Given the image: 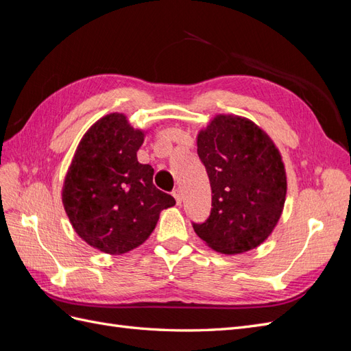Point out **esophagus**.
Returning a JSON list of instances; mask_svg holds the SVG:
<instances>
[{
	"label": "esophagus",
	"mask_w": 351,
	"mask_h": 351,
	"mask_svg": "<svg viewBox=\"0 0 351 351\" xmlns=\"http://www.w3.org/2000/svg\"><path fill=\"white\" fill-rule=\"evenodd\" d=\"M173 196H174L176 202H177V205H182V202H183V196H182V192H180L178 189H176V190H174V192H173Z\"/></svg>",
	"instance_id": "34e87169"
}]
</instances>
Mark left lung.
I'll use <instances>...</instances> for the list:
<instances>
[{
    "instance_id": "obj_1",
    "label": "left lung",
    "mask_w": 351,
    "mask_h": 351,
    "mask_svg": "<svg viewBox=\"0 0 351 351\" xmlns=\"http://www.w3.org/2000/svg\"><path fill=\"white\" fill-rule=\"evenodd\" d=\"M210 182L212 209L195 232L224 254L256 249L281 218L287 176L271 137L246 117L218 114L197 133Z\"/></svg>"
}]
</instances>
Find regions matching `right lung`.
Listing matches in <instances>:
<instances>
[{
	"label": "right lung",
	"instance_id": "right-lung-1",
	"mask_svg": "<svg viewBox=\"0 0 351 351\" xmlns=\"http://www.w3.org/2000/svg\"><path fill=\"white\" fill-rule=\"evenodd\" d=\"M145 132L120 112L83 134L62 186V205L79 237L108 254L127 253L152 234L162 209L176 205L154 186V168L137 161Z\"/></svg>",
	"mask_w": 351,
	"mask_h": 351
}]
</instances>
